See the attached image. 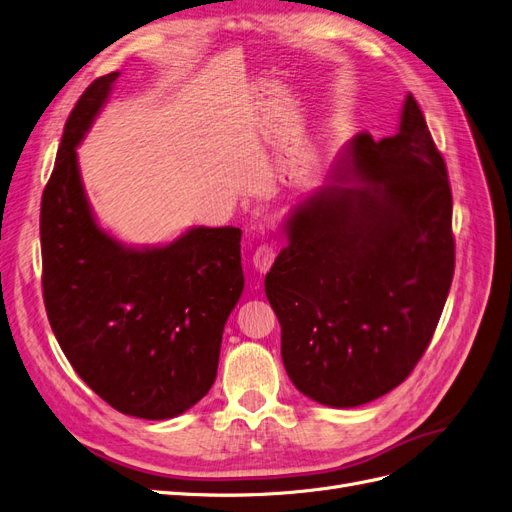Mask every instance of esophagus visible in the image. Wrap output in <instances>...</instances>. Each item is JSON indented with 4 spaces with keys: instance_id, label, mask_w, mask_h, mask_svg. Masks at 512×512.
I'll return each mask as SVG.
<instances>
[{
    "instance_id": "34e87169",
    "label": "esophagus",
    "mask_w": 512,
    "mask_h": 512,
    "mask_svg": "<svg viewBox=\"0 0 512 512\" xmlns=\"http://www.w3.org/2000/svg\"><path fill=\"white\" fill-rule=\"evenodd\" d=\"M273 260H275V245H273V243H260L258 248H256V252H254V256H252L254 269H256L260 275L267 273V271L271 269Z\"/></svg>"
}]
</instances>
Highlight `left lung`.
Instances as JSON below:
<instances>
[{"label": "left lung", "instance_id": "left-lung-1", "mask_svg": "<svg viewBox=\"0 0 512 512\" xmlns=\"http://www.w3.org/2000/svg\"><path fill=\"white\" fill-rule=\"evenodd\" d=\"M451 211L447 165L409 93L396 135L358 133L328 184L290 209L264 277L298 392L349 409L411 375L451 288Z\"/></svg>", "mask_w": 512, "mask_h": 512}]
</instances>
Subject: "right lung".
<instances>
[{
	"label": "right lung",
	"instance_id": "add662e5",
	"mask_svg": "<svg viewBox=\"0 0 512 512\" xmlns=\"http://www.w3.org/2000/svg\"><path fill=\"white\" fill-rule=\"evenodd\" d=\"M118 72L97 78L65 122L42 195V290L52 332L80 379L116 411L169 419L216 381L222 332L243 292L241 231L195 226L131 248L97 224L76 148Z\"/></svg>",
	"mask_w": 512,
	"mask_h": 512
}]
</instances>
